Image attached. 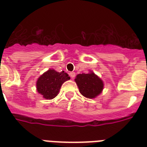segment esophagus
<instances>
[{"label":"esophagus","mask_w":147,"mask_h":147,"mask_svg":"<svg viewBox=\"0 0 147 147\" xmlns=\"http://www.w3.org/2000/svg\"><path fill=\"white\" fill-rule=\"evenodd\" d=\"M69 76L71 78H75V76H76V73H75L74 71H71V72H70L69 73Z\"/></svg>","instance_id":"obj_1"}]
</instances>
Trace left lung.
<instances>
[{
  "label": "left lung",
  "instance_id": "obj_1",
  "mask_svg": "<svg viewBox=\"0 0 147 147\" xmlns=\"http://www.w3.org/2000/svg\"><path fill=\"white\" fill-rule=\"evenodd\" d=\"M75 81L81 94L86 98H96L102 93L104 89L103 81L91 70L87 74L77 75Z\"/></svg>",
  "mask_w": 147,
  "mask_h": 147
}]
</instances>
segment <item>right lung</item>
<instances>
[{"mask_svg":"<svg viewBox=\"0 0 147 147\" xmlns=\"http://www.w3.org/2000/svg\"><path fill=\"white\" fill-rule=\"evenodd\" d=\"M70 77L64 71L58 72L49 69L39 76L36 81V90L45 99H52L58 95L60 87Z\"/></svg>","mask_w":147,"mask_h":147,"instance_id":"1","label":"right lung"}]
</instances>
